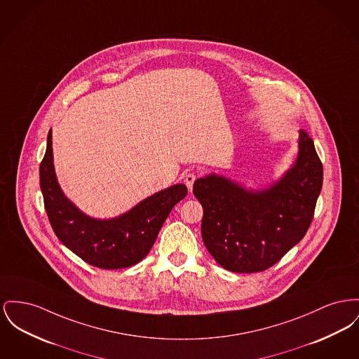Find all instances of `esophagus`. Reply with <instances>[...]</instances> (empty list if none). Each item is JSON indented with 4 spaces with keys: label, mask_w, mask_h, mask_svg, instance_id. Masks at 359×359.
Returning a JSON list of instances; mask_svg holds the SVG:
<instances>
[{
    "label": "esophagus",
    "mask_w": 359,
    "mask_h": 359,
    "mask_svg": "<svg viewBox=\"0 0 359 359\" xmlns=\"http://www.w3.org/2000/svg\"><path fill=\"white\" fill-rule=\"evenodd\" d=\"M195 179H196V176L194 173H187L186 177H184V183H186V186H187V189H189L190 192L192 191V186H194Z\"/></svg>",
    "instance_id": "1"
}]
</instances>
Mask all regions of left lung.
Returning <instances> with one entry per match:
<instances>
[{
    "instance_id": "8db88e82",
    "label": "left lung",
    "mask_w": 359,
    "mask_h": 359,
    "mask_svg": "<svg viewBox=\"0 0 359 359\" xmlns=\"http://www.w3.org/2000/svg\"><path fill=\"white\" fill-rule=\"evenodd\" d=\"M321 186L323 164L304 130L293 165L264 189H245L217 173L196 179L192 192L203 208L208 251L233 273L267 270L304 238Z\"/></svg>"
}]
</instances>
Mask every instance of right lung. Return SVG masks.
Listing matches in <instances>:
<instances>
[{
  "mask_svg": "<svg viewBox=\"0 0 359 359\" xmlns=\"http://www.w3.org/2000/svg\"><path fill=\"white\" fill-rule=\"evenodd\" d=\"M53 134L41 163L44 209L60 241L88 264L125 269L141 262L151 250L172 208L187 195L183 183L158 191L114 218H93L80 210L61 189L53 158Z\"/></svg>",
  "mask_w": 359,
  "mask_h": 359,
  "instance_id": "right-lung-1",
  "label": "right lung"
}]
</instances>
